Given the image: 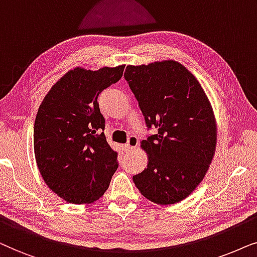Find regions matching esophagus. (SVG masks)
Returning <instances> with one entry per match:
<instances>
[{"label": "esophagus", "mask_w": 257, "mask_h": 257, "mask_svg": "<svg viewBox=\"0 0 257 257\" xmlns=\"http://www.w3.org/2000/svg\"><path fill=\"white\" fill-rule=\"evenodd\" d=\"M138 145H139V139L136 138V136H131V138L128 139V142L123 146V149H124V152H131V150L136 148Z\"/></svg>", "instance_id": "1"}]
</instances>
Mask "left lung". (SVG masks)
Returning a JSON list of instances; mask_svg holds the SVG:
<instances>
[{"label": "left lung", "instance_id": "8db88e82", "mask_svg": "<svg viewBox=\"0 0 257 257\" xmlns=\"http://www.w3.org/2000/svg\"><path fill=\"white\" fill-rule=\"evenodd\" d=\"M124 78L148 131H157L141 143L148 166L133 181L154 203L180 202L203 180L215 152L216 125L206 93L175 61L128 66Z\"/></svg>", "mask_w": 257, "mask_h": 257}]
</instances>
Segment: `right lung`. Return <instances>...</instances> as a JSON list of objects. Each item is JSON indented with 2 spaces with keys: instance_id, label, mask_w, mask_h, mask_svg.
Segmentation results:
<instances>
[{
  "instance_id": "obj_1",
  "label": "right lung",
  "mask_w": 257,
  "mask_h": 257,
  "mask_svg": "<svg viewBox=\"0 0 257 257\" xmlns=\"http://www.w3.org/2000/svg\"><path fill=\"white\" fill-rule=\"evenodd\" d=\"M123 69L68 71L40 105L34 124L36 163L47 186L67 202L98 200L117 169L97 97L122 77Z\"/></svg>"
}]
</instances>
